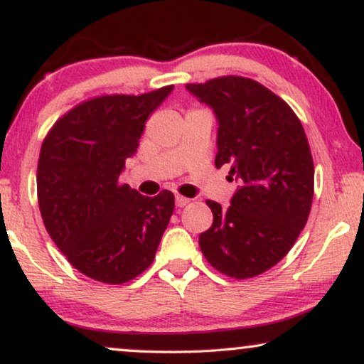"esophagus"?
<instances>
[{
    "label": "esophagus",
    "instance_id": "obj_1",
    "mask_svg": "<svg viewBox=\"0 0 364 364\" xmlns=\"http://www.w3.org/2000/svg\"><path fill=\"white\" fill-rule=\"evenodd\" d=\"M188 202H191V198H187L183 196H176V205L177 207H186Z\"/></svg>",
    "mask_w": 364,
    "mask_h": 364
}]
</instances>
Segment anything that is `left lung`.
Masks as SVG:
<instances>
[{
  "label": "left lung",
  "instance_id": "1",
  "mask_svg": "<svg viewBox=\"0 0 364 364\" xmlns=\"http://www.w3.org/2000/svg\"><path fill=\"white\" fill-rule=\"evenodd\" d=\"M186 87L217 116L215 167L228 164L240 181L228 208L207 200L213 223L198 245L223 275H262L290 252L310 215L315 166L306 134L293 109L250 77Z\"/></svg>",
  "mask_w": 364,
  "mask_h": 364
}]
</instances>
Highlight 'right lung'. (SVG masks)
<instances>
[{
    "label": "right lung",
    "mask_w": 364,
    "mask_h": 364,
    "mask_svg": "<svg viewBox=\"0 0 364 364\" xmlns=\"http://www.w3.org/2000/svg\"><path fill=\"white\" fill-rule=\"evenodd\" d=\"M173 86L87 99L54 122L38 161L44 227L71 265L121 285L151 267L173 212V193L144 197L121 182L149 114Z\"/></svg>",
    "instance_id": "1"
}]
</instances>
